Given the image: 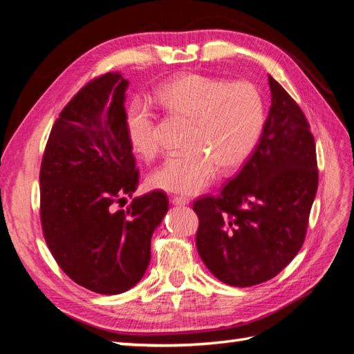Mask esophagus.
<instances>
[{
	"label": "esophagus",
	"instance_id": "34e87169",
	"mask_svg": "<svg viewBox=\"0 0 354 354\" xmlns=\"http://www.w3.org/2000/svg\"><path fill=\"white\" fill-rule=\"evenodd\" d=\"M171 203L174 204V206H186V204H189V200L185 197H172Z\"/></svg>",
	"mask_w": 354,
	"mask_h": 354
}]
</instances>
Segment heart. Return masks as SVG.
<instances>
[{
	"label": "heart",
	"instance_id": "1",
	"mask_svg": "<svg viewBox=\"0 0 354 354\" xmlns=\"http://www.w3.org/2000/svg\"><path fill=\"white\" fill-rule=\"evenodd\" d=\"M150 101L165 112L187 120L185 151L167 157L150 182L159 189L192 195L207 187L218 172L239 168L261 139L265 107L250 82L229 83L201 74H185L159 86ZM133 151L153 159L159 151L150 106L136 101L125 116Z\"/></svg>",
	"mask_w": 354,
	"mask_h": 354
}]
</instances>
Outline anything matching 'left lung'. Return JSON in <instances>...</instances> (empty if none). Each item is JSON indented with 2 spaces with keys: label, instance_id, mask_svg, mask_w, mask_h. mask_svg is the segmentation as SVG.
I'll use <instances>...</instances> for the list:
<instances>
[{
  "label": "left lung",
  "instance_id": "8db88e82",
  "mask_svg": "<svg viewBox=\"0 0 354 354\" xmlns=\"http://www.w3.org/2000/svg\"><path fill=\"white\" fill-rule=\"evenodd\" d=\"M268 83L271 107L254 151L218 197L194 203L201 261L238 288L276 277L297 256L318 189L309 122L271 75Z\"/></svg>",
  "mask_w": 354,
  "mask_h": 354
}]
</instances>
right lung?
Wrapping results in <instances>:
<instances>
[{
	"label": "right lung",
	"mask_w": 354,
	"mask_h": 354,
	"mask_svg": "<svg viewBox=\"0 0 354 354\" xmlns=\"http://www.w3.org/2000/svg\"><path fill=\"white\" fill-rule=\"evenodd\" d=\"M129 80L107 73L77 92L54 122L41 165V221L53 257L69 279L116 295L144 277L151 236L168 212L154 191L138 189L139 171L125 131Z\"/></svg>",
	"instance_id": "right-lung-1"
}]
</instances>
